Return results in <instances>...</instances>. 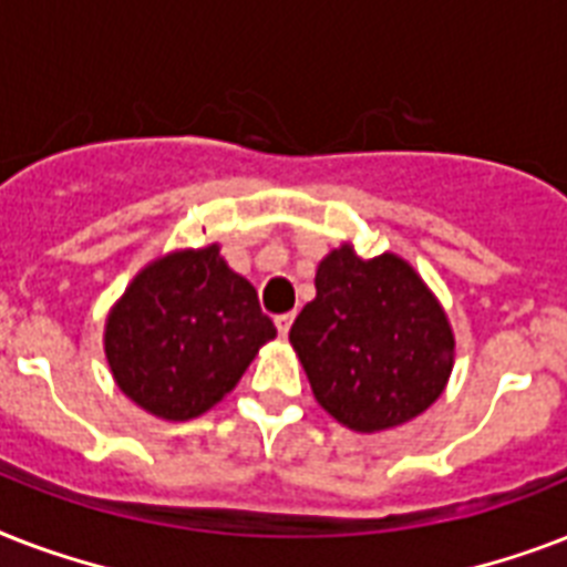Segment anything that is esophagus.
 Wrapping results in <instances>:
<instances>
[{
    "instance_id": "34e87169",
    "label": "esophagus",
    "mask_w": 567,
    "mask_h": 567,
    "mask_svg": "<svg viewBox=\"0 0 567 567\" xmlns=\"http://www.w3.org/2000/svg\"><path fill=\"white\" fill-rule=\"evenodd\" d=\"M291 323H293V315L291 311H288V315H279V318H276V329H279V336H288V329H291Z\"/></svg>"
}]
</instances>
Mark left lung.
Instances as JSON below:
<instances>
[{
	"instance_id": "8db88e82",
	"label": "left lung",
	"mask_w": 567,
	"mask_h": 567,
	"mask_svg": "<svg viewBox=\"0 0 567 567\" xmlns=\"http://www.w3.org/2000/svg\"><path fill=\"white\" fill-rule=\"evenodd\" d=\"M315 288L288 336L315 400L355 432L426 412L447 385L456 341L414 267L394 252L359 258L344 244L320 261Z\"/></svg>"
}]
</instances>
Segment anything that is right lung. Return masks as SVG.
<instances>
[{
  "label": "right lung",
  "instance_id": "right-lung-1",
  "mask_svg": "<svg viewBox=\"0 0 567 567\" xmlns=\"http://www.w3.org/2000/svg\"><path fill=\"white\" fill-rule=\"evenodd\" d=\"M270 338L256 288L212 244L171 252L132 279L105 320V359L141 409L190 421L238 385Z\"/></svg>",
  "mask_w": 567,
  "mask_h": 567
}]
</instances>
